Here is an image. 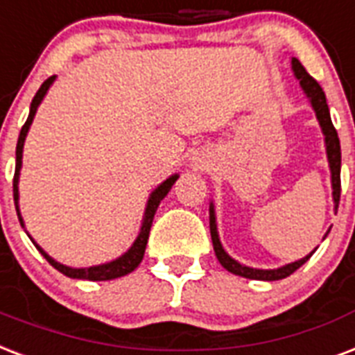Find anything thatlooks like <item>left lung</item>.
<instances>
[{
	"label": "left lung",
	"instance_id": "8db88e82",
	"mask_svg": "<svg viewBox=\"0 0 355 355\" xmlns=\"http://www.w3.org/2000/svg\"><path fill=\"white\" fill-rule=\"evenodd\" d=\"M293 64V72H295V78L300 81V87L304 90V94L307 96V100L311 103L313 111L317 114L318 125L322 129L324 135V144H326V157H328L329 172H331V196H334V207L337 211L339 207V198H340V144L339 137H337V131H335L334 123H331V116H329L328 103H326V94L324 90L320 89V85L315 81V79L306 72V68L300 64V60L293 59L291 60ZM209 227H211V239H213V248H215L216 259L220 261V265L226 268L227 272H232L235 276L246 277V279H259V282H276V279H283V277L291 276L293 272L298 270L304 263H306L311 254L302 257V259L295 261V263H289V265H283L279 268H254V266H246L243 263H239L237 259H233L232 255L227 254L224 246L220 243V237H218V230H216V215H215V203H209ZM331 230V227H329ZM329 230L326 232V235L329 233ZM324 235V237H326Z\"/></svg>",
	"mask_w": 355,
	"mask_h": 355
}]
</instances>
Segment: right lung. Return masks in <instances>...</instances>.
Instances as JSON below:
<instances>
[{
	"instance_id": "1",
	"label": "right lung",
	"mask_w": 355,
	"mask_h": 355,
	"mask_svg": "<svg viewBox=\"0 0 355 355\" xmlns=\"http://www.w3.org/2000/svg\"><path fill=\"white\" fill-rule=\"evenodd\" d=\"M55 78L57 76H51L42 83V87L38 89V92L35 94L31 101V109H29V116H27L26 123H24V128L20 131V137H18V144H16V168H15V181H12V192H15V205H16V213H18V220H20L21 227H26L24 224V218H21L20 213V192H18V183H20V170H21V157H24V144H26V137L29 133V128H31L33 118L37 114L38 105L42 103L44 96L48 94L49 87L53 85ZM180 174H172L168 180H164L161 185H157L152 191L150 198H148L146 209H144V216H142V224H140V232L137 235V239L133 241V244L129 246L128 252H123L120 257L116 259L109 261V263H101V265H94V266H87V268H73V266H66L59 261H55L51 255H48L44 252L37 243H35V239L29 235V239L33 241V244L37 246V250L40 254L46 257L49 265L57 268L59 272H62L64 276L73 277V279H89V282H107V279H116V277H122L129 272H133L137 266L140 265V261L144 257V250H146L148 244V237H150V227H152L153 216H155V211H157L159 203L163 200L168 191L172 189L175 181H178ZM27 233V232H26Z\"/></svg>"
}]
</instances>
